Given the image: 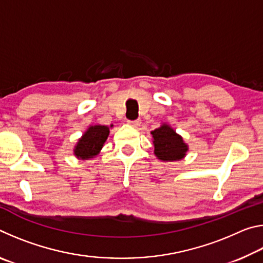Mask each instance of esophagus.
Segmentation results:
<instances>
[{
    "mask_svg": "<svg viewBox=\"0 0 263 263\" xmlns=\"http://www.w3.org/2000/svg\"><path fill=\"white\" fill-rule=\"evenodd\" d=\"M127 124H128V125L133 126V127H138V126H140L141 121H140V119H137V121H128Z\"/></svg>",
    "mask_w": 263,
    "mask_h": 263,
    "instance_id": "esophagus-1",
    "label": "esophagus"
}]
</instances>
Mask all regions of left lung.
Returning <instances> with one entry per match:
<instances>
[{"label":"left lung","instance_id":"obj_1","mask_svg":"<svg viewBox=\"0 0 263 263\" xmlns=\"http://www.w3.org/2000/svg\"><path fill=\"white\" fill-rule=\"evenodd\" d=\"M151 133L153 137L154 154L159 160L179 161L185 157L188 145L183 141V138L167 124H162Z\"/></svg>","mask_w":263,"mask_h":263}]
</instances>
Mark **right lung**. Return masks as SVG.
<instances>
[{
    "instance_id": "right-lung-1",
    "label": "right lung",
    "mask_w": 263,
    "mask_h": 263,
    "mask_svg": "<svg viewBox=\"0 0 263 263\" xmlns=\"http://www.w3.org/2000/svg\"><path fill=\"white\" fill-rule=\"evenodd\" d=\"M110 127H112V125H110ZM110 127L105 125L89 126L75 146V157L81 160H88L96 157L101 152L105 140L108 139Z\"/></svg>"
}]
</instances>
